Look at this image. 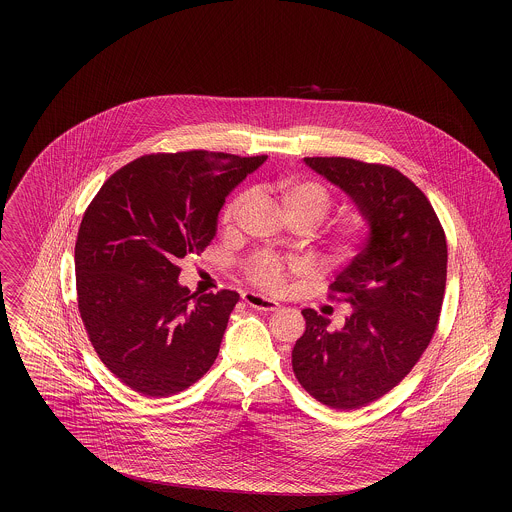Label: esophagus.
I'll return each instance as SVG.
<instances>
[{"mask_svg":"<svg viewBox=\"0 0 512 512\" xmlns=\"http://www.w3.org/2000/svg\"><path fill=\"white\" fill-rule=\"evenodd\" d=\"M244 301L249 305V307L259 309V311H268V313H272V311H278V309H280V303H278V301L268 299V297H265V295H259V293H245Z\"/></svg>","mask_w":512,"mask_h":512,"instance_id":"esophagus-1","label":"esophagus"}]
</instances>
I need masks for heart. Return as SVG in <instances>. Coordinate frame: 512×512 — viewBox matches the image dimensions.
Returning <instances> with one entry per match:
<instances>
[{"label": "heart", "mask_w": 512, "mask_h": 512, "mask_svg": "<svg viewBox=\"0 0 512 512\" xmlns=\"http://www.w3.org/2000/svg\"><path fill=\"white\" fill-rule=\"evenodd\" d=\"M274 194L278 195L286 215H307L315 222L326 217L330 211L332 199L328 190L313 182V180H301V178H282L272 186ZM247 194L236 195L224 209L222 213V224L232 226L236 219L240 217L242 209L247 203ZM363 236V222L359 219H349L336 234V251L338 253H349L355 245L359 244ZM297 265H286L270 255H259L253 259L249 267V276L251 280L265 288V290H278L284 286V280L290 270H295Z\"/></svg>", "instance_id": "1"}]
</instances>
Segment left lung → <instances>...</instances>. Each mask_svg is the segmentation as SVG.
I'll return each instance as SVG.
<instances>
[{
	"instance_id": "obj_1",
	"label": "left lung",
	"mask_w": 512,
	"mask_h": 512,
	"mask_svg": "<svg viewBox=\"0 0 512 512\" xmlns=\"http://www.w3.org/2000/svg\"><path fill=\"white\" fill-rule=\"evenodd\" d=\"M338 186L365 220L361 253L330 286L351 315L340 330L303 309L295 378L317 401L351 411L395 388L416 365L438 326L447 278V242L438 217L401 172L345 157H305Z\"/></svg>"
}]
</instances>
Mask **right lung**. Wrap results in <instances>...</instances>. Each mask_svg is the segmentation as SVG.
<instances>
[{
  "label": "right lung",
  "instance_id": "right-lung-1",
  "mask_svg": "<svg viewBox=\"0 0 512 512\" xmlns=\"http://www.w3.org/2000/svg\"><path fill=\"white\" fill-rule=\"evenodd\" d=\"M267 155L157 153L115 172L74 245L78 309L90 341L128 388L169 397L215 363L240 295L192 293L178 261L217 236L226 195Z\"/></svg>",
  "mask_w": 512,
  "mask_h": 512
}]
</instances>
